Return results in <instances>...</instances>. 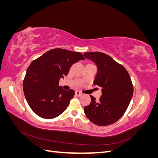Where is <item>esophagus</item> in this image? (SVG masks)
Segmentation results:
<instances>
[{
  "mask_svg": "<svg viewBox=\"0 0 158 158\" xmlns=\"http://www.w3.org/2000/svg\"><path fill=\"white\" fill-rule=\"evenodd\" d=\"M75 94L76 95H78V96H80V95H82V92H80L79 90H76Z\"/></svg>",
  "mask_w": 158,
  "mask_h": 158,
  "instance_id": "34e87169",
  "label": "esophagus"
}]
</instances>
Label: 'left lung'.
<instances>
[{"mask_svg": "<svg viewBox=\"0 0 158 158\" xmlns=\"http://www.w3.org/2000/svg\"><path fill=\"white\" fill-rule=\"evenodd\" d=\"M84 55L96 64L94 84L102 88V92L99 101L90 95L91 103L84 107V113L95 125H111L123 115L131 102L133 95L131 77L123 65L103 52H84Z\"/></svg>", "mask_w": 158, "mask_h": 158, "instance_id": "1", "label": "left lung"}]
</instances>
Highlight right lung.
Here are the masks:
<instances>
[{"instance_id": "right-lung-1", "label": "right lung", "mask_w": 158, "mask_h": 158, "mask_svg": "<svg viewBox=\"0 0 158 158\" xmlns=\"http://www.w3.org/2000/svg\"><path fill=\"white\" fill-rule=\"evenodd\" d=\"M84 59L80 52L57 48L47 51L31 62L23 80V89L33 112L49 119L65 111L75 92L63 89L59 85V80L68 74L74 63Z\"/></svg>"}]
</instances>
